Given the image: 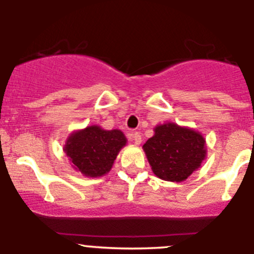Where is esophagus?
<instances>
[{
	"label": "esophagus",
	"instance_id": "1",
	"mask_svg": "<svg viewBox=\"0 0 254 254\" xmlns=\"http://www.w3.org/2000/svg\"><path fill=\"white\" fill-rule=\"evenodd\" d=\"M129 139L130 141L134 142L135 145L141 144V135H140V132H131V134L129 135Z\"/></svg>",
	"mask_w": 254,
	"mask_h": 254
}]
</instances>
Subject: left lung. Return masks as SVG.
<instances>
[{
    "label": "left lung",
    "instance_id": "obj_1",
    "mask_svg": "<svg viewBox=\"0 0 254 254\" xmlns=\"http://www.w3.org/2000/svg\"><path fill=\"white\" fill-rule=\"evenodd\" d=\"M144 144L152 172L165 181L181 182L198 169L206 157V140L198 131L175 123L157 125Z\"/></svg>",
    "mask_w": 254,
    "mask_h": 254
}]
</instances>
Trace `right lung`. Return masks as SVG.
Segmentation results:
<instances>
[{
    "label": "right lung",
    "instance_id": "obj_1",
    "mask_svg": "<svg viewBox=\"0 0 254 254\" xmlns=\"http://www.w3.org/2000/svg\"><path fill=\"white\" fill-rule=\"evenodd\" d=\"M125 144L127 137L120 130L92 125L70 134L63 150L77 171L88 177H99L110 171Z\"/></svg>",
    "mask_w": 254,
    "mask_h": 254
}]
</instances>
